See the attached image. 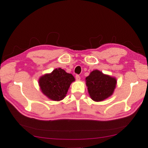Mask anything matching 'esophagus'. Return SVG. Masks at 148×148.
<instances>
[{
    "mask_svg": "<svg viewBox=\"0 0 148 148\" xmlns=\"http://www.w3.org/2000/svg\"><path fill=\"white\" fill-rule=\"evenodd\" d=\"M80 79H81V77L79 75H77V74L76 75V80H80Z\"/></svg>",
    "mask_w": 148,
    "mask_h": 148,
    "instance_id": "1",
    "label": "esophagus"
}]
</instances>
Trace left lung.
Masks as SVG:
<instances>
[{
    "instance_id": "left-lung-1",
    "label": "left lung",
    "mask_w": 148,
    "mask_h": 148,
    "mask_svg": "<svg viewBox=\"0 0 148 148\" xmlns=\"http://www.w3.org/2000/svg\"><path fill=\"white\" fill-rule=\"evenodd\" d=\"M88 90L92 100L97 102L102 101L111 96L116 84V80L102 72L95 70L86 77Z\"/></svg>"
}]
</instances>
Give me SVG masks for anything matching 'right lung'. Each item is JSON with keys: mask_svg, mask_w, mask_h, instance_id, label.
Returning <instances> with one entry per match:
<instances>
[{"mask_svg": "<svg viewBox=\"0 0 148 148\" xmlns=\"http://www.w3.org/2000/svg\"><path fill=\"white\" fill-rule=\"evenodd\" d=\"M75 80L71 74L61 68L56 69L51 74L40 77L39 81L42 92L53 100L64 99L72 82Z\"/></svg>", "mask_w": 148, "mask_h": 148, "instance_id": "obj_1", "label": "right lung"}]
</instances>
